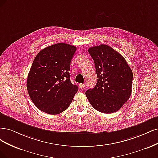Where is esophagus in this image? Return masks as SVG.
I'll return each instance as SVG.
<instances>
[{
  "mask_svg": "<svg viewBox=\"0 0 158 158\" xmlns=\"http://www.w3.org/2000/svg\"><path fill=\"white\" fill-rule=\"evenodd\" d=\"M79 87H80L81 89H84V88L85 87V84H79Z\"/></svg>",
  "mask_w": 158,
  "mask_h": 158,
  "instance_id": "34e87169",
  "label": "esophagus"
}]
</instances>
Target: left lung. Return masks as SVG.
Returning a JSON list of instances; mask_svg holds the SVG:
<instances>
[{
    "mask_svg": "<svg viewBox=\"0 0 158 158\" xmlns=\"http://www.w3.org/2000/svg\"><path fill=\"white\" fill-rule=\"evenodd\" d=\"M93 59L97 83L85 94L93 108L104 114L118 111L130 98L133 72L120 53L110 46L100 44L89 48Z\"/></svg>",
    "mask_w": 158,
    "mask_h": 158,
    "instance_id": "8db88e82",
    "label": "left lung"
}]
</instances>
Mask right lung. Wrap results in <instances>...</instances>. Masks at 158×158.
Wrapping results in <instances>:
<instances>
[{
  "instance_id": "obj_1",
  "label": "right lung",
  "mask_w": 158,
  "mask_h": 158,
  "mask_svg": "<svg viewBox=\"0 0 158 158\" xmlns=\"http://www.w3.org/2000/svg\"><path fill=\"white\" fill-rule=\"evenodd\" d=\"M75 46L55 44L43 49L34 59L28 74L27 89L33 104L50 115L62 113L78 91L69 79Z\"/></svg>"
}]
</instances>
